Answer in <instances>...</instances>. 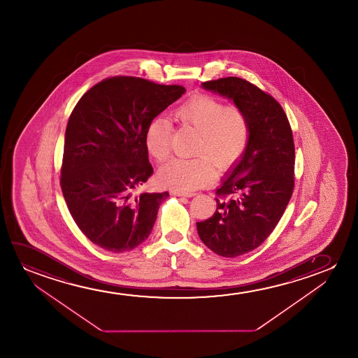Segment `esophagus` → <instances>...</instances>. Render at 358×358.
<instances>
[{"instance_id": "obj_1", "label": "esophagus", "mask_w": 358, "mask_h": 358, "mask_svg": "<svg viewBox=\"0 0 358 358\" xmlns=\"http://www.w3.org/2000/svg\"><path fill=\"white\" fill-rule=\"evenodd\" d=\"M172 194H175L177 196H187V198L196 196L194 192L172 191Z\"/></svg>"}]
</instances>
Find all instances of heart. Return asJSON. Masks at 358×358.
<instances>
[{
	"label": "heart",
	"instance_id": "b5f03b06",
	"mask_svg": "<svg viewBox=\"0 0 358 358\" xmlns=\"http://www.w3.org/2000/svg\"><path fill=\"white\" fill-rule=\"evenodd\" d=\"M177 122L198 131L192 159L175 157L157 171V180L164 186L181 191H193L213 180L214 169L225 171L240 160L250 142L248 115L237 105L226 106L210 95H198L187 100L173 111ZM172 123L157 117L145 131L148 152L159 162L165 160L171 150Z\"/></svg>",
	"mask_w": 358,
	"mask_h": 358
}]
</instances>
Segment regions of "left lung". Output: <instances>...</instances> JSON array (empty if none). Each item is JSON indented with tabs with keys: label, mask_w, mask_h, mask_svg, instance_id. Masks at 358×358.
<instances>
[{
	"label": "left lung",
	"mask_w": 358,
	"mask_h": 358,
	"mask_svg": "<svg viewBox=\"0 0 358 358\" xmlns=\"http://www.w3.org/2000/svg\"><path fill=\"white\" fill-rule=\"evenodd\" d=\"M203 88L232 99L250 118L245 154L216 189V211L196 222L198 235L226 258L258 248L273 232L294 187V144L289 120L276 100L238 77L209 80Z\"/></svg>",
	"instance_id": "obj_1"
}]
</instances>
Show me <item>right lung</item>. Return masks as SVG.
Masks as SVG:
<instances>
[{"instance_id": "obj_1", "label": "right lung", "mask_w": 358, "mask_h": 358, "mask_svg": "<svg viewBox=\"0 0 358 358\" xmlns=\"http://www.w3.org/2000/svg\"><path fill=\"white\" fill-rule=\"evenodd\" d=\"M185 92L176 84L116 76L95 84L74 106L59 183L76 224L103 250L122 253L150 235L169 193L134 194L152 175L145 131Z\"/></svg>"}]
</instances>
